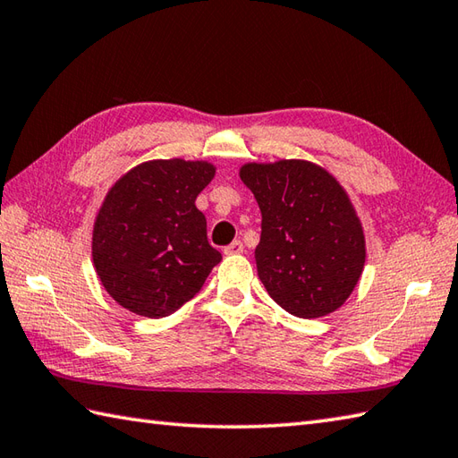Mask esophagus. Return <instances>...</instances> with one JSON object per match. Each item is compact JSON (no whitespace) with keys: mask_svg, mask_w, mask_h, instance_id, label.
<instances>
[{"mask_svg":"<svg viewBox=\"0 0 458 458\" xmlns=\"http://www.w3.org/2000/svg\"><path fill=\"white\" fill-rule=\"evenodd\" d=\"M242 251H244V244H242V242H240V240H234V242H232V244H230V246H226V248H224V254H226V256H234V254H242Z\"/></svg>","mask_w":458,"mask_h":458,"instance_id":"obj_1","label":"esophagus"}]
</instances>
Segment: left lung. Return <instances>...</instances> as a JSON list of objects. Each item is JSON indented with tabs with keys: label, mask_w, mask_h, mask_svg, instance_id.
<instances>
[{
	"label": "left lung",
	"mask_w": 458,
	"mask_h": 458,
	"mask_svg": "<svg viewBox=\"0 0 458 458\" xmlns=\"http://www.w3.org/2000/svg\"><path fill=\"white\" fill-rule=\"evenodd\" d=\"M240 179L261 212L256 264L269 297L287 313H333L364 269V234L333 174L307 161L248 163Z\"/></svg>",
	"instance_id": "obj_1"
}]
</instances>
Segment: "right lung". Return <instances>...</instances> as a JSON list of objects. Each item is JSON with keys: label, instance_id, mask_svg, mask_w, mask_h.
Returning a JSON list of instances; mask_svg holds the SVG:
<instances>
[{"label": "right lung", "instance_id": "1", "mask_svg": "<svg viewBox=\"0 0 458 458\" xmlns=\"http://www.w3.org/2000/svg\"><path fill=\"white\" fill-rule=\"evenodd\" d=\"M212 177L210 163L169 159L138 165L114 184L94 224L92 258L115 303L159 318L199 293L222 259L194 204Z\"/></svg>", "mask_w": 458, "mask_h": 458}]
</instances>
